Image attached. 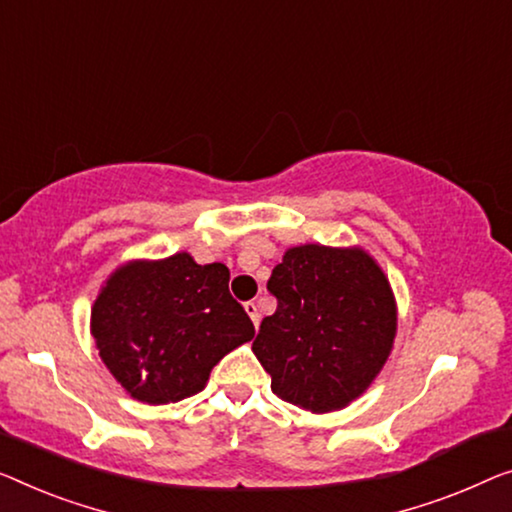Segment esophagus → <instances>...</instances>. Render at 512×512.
Returning a JSON list of instances; mask_svg holds the SVG:
<instances>
[{
    "mask_svg": "<svg viewBox=\"0 0 512 512\" xmlns=\"http://www.w3.org/2000/svg\"><path fill=\"white\" fill-rule=\"evenodd\" d=\"M246 312H248V317L253 319V324L259 326V308H257L255 301H248V303H246Z\"/></svg>",
    "mask_w": 512,
    "mask_h": 512,
    "instance_id": "obj_1",
    "label": "esophagus"
}]
</instances>
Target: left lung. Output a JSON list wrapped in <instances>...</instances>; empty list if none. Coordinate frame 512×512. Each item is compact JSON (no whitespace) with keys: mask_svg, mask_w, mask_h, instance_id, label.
<instances>
[{"mask_svg":"<svg viewBox=\"0 0 512 512\" xmlns=\"http://www.w3.org/2000/svg\"><path fill=\"white\" fill-rule=\"evenodd\" d=\"M266 289L278 308L262 319L253 352L271 391L296 407L326 414L347 407L391 354V285L361 248L317 243L289 248Z\"/></svg>","mask_w":512,"mask_h":512,"instance_id":"left-lung-1","label":"left lung"}]
</instances>
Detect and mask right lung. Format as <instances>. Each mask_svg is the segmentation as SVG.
Segmentation results:
<instances>
[{
    "mask_svg": "<svg viewBox=\"0 0 512 512\" xmlns=\"http://www.w3.org/2000/svg\"><path fill=\"white\" fill-rule=\"evenodd\" d=\"M91 333L135 400L165 404L200 393L213 365L253 340L255 326L230 294L225 264L177 253L114 271L91 310Z\"/></svg>",
    "mask_w": 512,
    "mask_h": 512,
    "instance_id": "obj_1",
    "label": "right lung"
}]
</instances>
